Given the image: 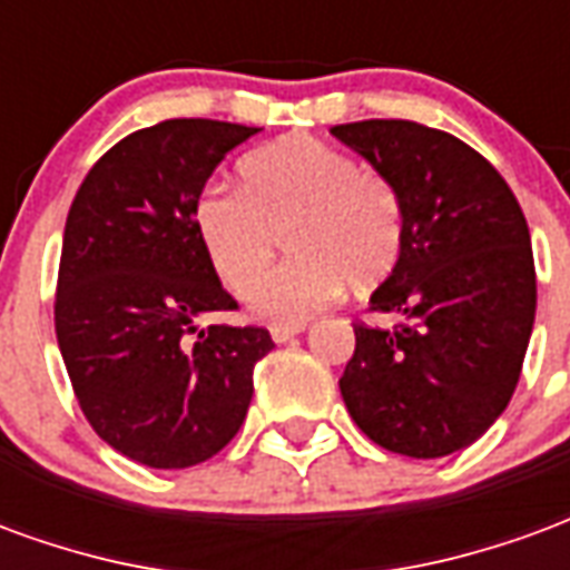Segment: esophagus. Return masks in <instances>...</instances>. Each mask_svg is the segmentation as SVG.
Segmentation results:
<instances>
[{"instance_id": "obj_1", "label": "esophagus", "mask_w": 570, "mask_h": 570, "mask_svg": "<svg viewBox=\"0 0 570 570\" xmlns=\"http://www.w3.org/2000/svg\"><path fill=\"white\" fill-rule=\"evenodd\" d=\"M268 333H272L274 342H289V338H296L298 333H305V323H272L268 326Z\"/></svg>"}]
</instances>
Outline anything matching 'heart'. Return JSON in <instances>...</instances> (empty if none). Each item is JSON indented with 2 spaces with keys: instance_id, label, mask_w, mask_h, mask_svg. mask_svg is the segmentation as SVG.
I'll return each mask as SVG.
<instances>
[{
  "instance_id": "b5f03b06",
  "label": "heart",
  "mask_w": 570,
  "mask_h": 570,
  "mask_svg": "<svg viewBox=\"0 0 570 570\" xmlns=\"http://www.w3.org/2000/svg\"><path fill=\"white\" fill-rule=\"evenodd\" d=\"M291 232L297 256L261 274ZM195 232L213 272L232 293L274 321H302L326 308L342 289L382 284L403 256L406 204L394 179L360 167L347 151L317 137L284 140L249 151L240 188L207 186L195 200Z\"/></svg>"
}]
</instances>
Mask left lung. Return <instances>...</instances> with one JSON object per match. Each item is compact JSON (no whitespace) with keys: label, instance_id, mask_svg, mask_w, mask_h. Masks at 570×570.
Returning <instances> with one entry per match:
<instances>
[{"label":"left lung","instance_id":"1","mask_svg":"<svg viewBox=\"0 0 570 570\" xmlns=\"http://www.w3.org/2000/svg\"><path fill=\"white\" fill-rule=\"evenodd\" d=\"M330 130L406 204L403 256L370 298V311L400 323H354L357 347L338 379L347 412L387 452L466 449L510 403L534 326L525 213L507 179L445 130L406 118Z\"/></svg>","mask_w":570,"mask_h":570}]
</instances>
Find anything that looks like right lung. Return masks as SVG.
I'll list each match as a JSON object with an SVG mask.
<instances>
[{"label": "right lung", "instance_id": "obj_1", "mask_svg": "<svg viewBox=\"0 0 570 570\" xmlns=\"http://www.w3.org/2000/svg\"><path fill=\"white\" fill-rule=\"evenodd\" d=\"M259 128L170 118L134 130L76 191L57 272L55 330L85 419L137 464L183 470L223 452L247 419L262 326L235 311L195 232L216 164Z\"/></svg>", "mask_w": 570, "mask_h": 570}]
</instances>
